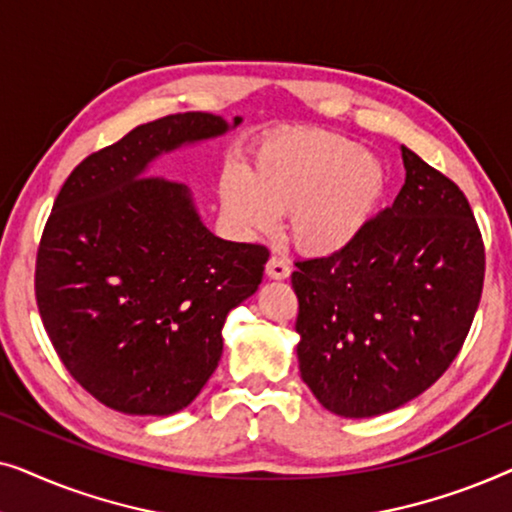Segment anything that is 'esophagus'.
Listing matches in <instances>:
<instances>
[{
  "mask_svg": "<svg viewBox=\"0 0 512 512\" xmlns=\"http://www.w3.org/2000/svg\"><path fill=\"white\" fill-rule=\"evenodd\" d=\"M265 275H268L270 279H286L291 275V268H289V263L284 261V258L270 256L268 265H265Z\"/></svg>",
  "mask_w": 512,
  "mask_h": 512,
  "instance_id": "obj_1",
  "label": "esophagus"
}]
</instances>
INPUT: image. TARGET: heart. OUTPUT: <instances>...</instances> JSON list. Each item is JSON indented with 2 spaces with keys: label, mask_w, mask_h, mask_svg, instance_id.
I'll return each instance as SVG.
<instances>
[{
  "label": "heart",
  "mask_w": 512,
  "mask_h": 512,
  "mask_svg": "<svg viewBox=\"0 0 512 512\" xmlns=\"http://www.w3.org/2000/svg\"><path fill=\"white\" fill-rule=\"evenodd\" d=\"M389 186L387 165L352 137L298 130L261 142L247 174L226 170L219 202L244 235H270L289 212L291 237L307 254L331 256L366 233Z\"/></svg>",
  "instance_id": "obj_1"
}]
</instances>
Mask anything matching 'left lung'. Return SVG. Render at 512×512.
<instances>
[{"instance_id":"1","label":"left lung","mask_w":512,"mask_h":512,"mask_svg":"<svg viewBox=\"0 0 512 512\" xmlns=\"http://www.w3.org/2000/svg\"><path fill=\"white\" fill-rule=\"evenodd\" d=\"M405 184L359 240L298 261L300 377L333 415L377 417L450 368L478 310L485 247L466 195L401 146Z\"/></svg>"}]
</instances>
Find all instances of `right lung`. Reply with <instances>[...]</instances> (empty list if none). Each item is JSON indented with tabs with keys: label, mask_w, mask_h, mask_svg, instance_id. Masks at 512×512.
<instances>
[{
	"label": "right lung",
	"mask_w": 512,
	"mask_h": 512,
	"mask_svg": "<svg viewBox=\"0 0 512 512\" xmlns=\"http://www.w3.org/2000/svg\"><path fill=\"white\" fill-rule=\"evenodd\" d=\"M242 123L186 111L130 130L74 167L37 254L41 321L69 375L111 410L167 417L219 366L230 310L263 282L268 249L202 223L186 184L151 177L167 153Z\"/></svg>",
	"instance_id": "obj_1"
}]
</instances>
